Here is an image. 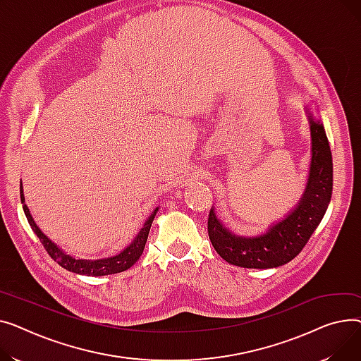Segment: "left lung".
I'll use <instances>...</instances> for the list:
<instances>
[{
    "mask_svg": "<svg viewBox=\"0 0 361 361\" xmlns=\"http://www.w3.org/2000/svg\"><path fill=\"white\" fill-rule=\"evenodd\" d=\"M312 163L306 190L284 220L272 224L259 236H238L224 227L214 208L209 209L208 236L219 255L243 268L281 267L299 255L319 226L332 195V154L321 121L309 114Z\"/></svg>",
    "mask_w": 361,
    "mask_h": 361,
    "instance_id": "1",
    "label": "left lung"
}]
</instances>
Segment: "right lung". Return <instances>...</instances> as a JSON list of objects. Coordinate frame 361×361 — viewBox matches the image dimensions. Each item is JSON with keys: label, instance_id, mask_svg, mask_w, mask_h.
<instances>
[{"label": "right lung", "instance_id": "1", "mask_svg": "<svg viewBox=\"0 0 361 361\" xmlns=\"http://www.w3.org/2000/svg\"><path fill=\"white\" fill-rule=\"evenodd\" d=\"M20 198H21V204H23V209L25 214L27 217V221L30 224V227L33 228V231L36 233V236L39 238L40 243L44 245V247L47 249V252L49 253V257L58 262L62 268H66L67 271L75 272V274H81V275H93V277H102V275H111V274H118L122 271H126L128 268H131L141 257V253L144 250L148 233H150V227L152 223L154 220V216L157 214V209L154 208V211L152 213V216L148 217V220L144 223L142 228L140 230V233L137 235V238L134 239V242L126 246L121 253L111 258H103V259H77L71 255H67L66 252L61 250L55 243H52L44 233L40 231V228L36 226V223L33 221L30 211L27 208V205L25 204V195H23V189L20 188Z\"/></svg>", "mask_w": 361, "mask_h": 361}]
</instances>
